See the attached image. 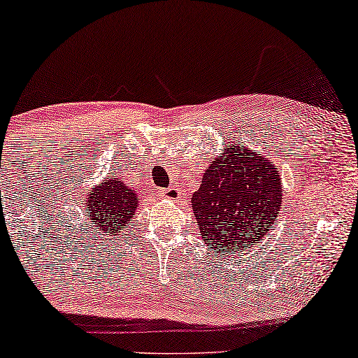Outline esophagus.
<instances>
[{
    "mask_svg": "<svg viewBox=\"0 0 358 358\" xmlns=\"http://www.w3.org/2000/svg\"><path fill=\"white\" fill-rule=\"evenodd\" d=\"M159 194H161V197L169 199V201H179V199H180V190L178 187L161 189Z\"/></svg>",
    "mask_w": 358,
    "mask_h": 358,
    "instance_id": "obj_1",
    "label": "esophagus"
}]
</instances>
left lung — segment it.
<instances>
[{
    "instance_id": "left-lung-1",
    "label": "left lung",
    "mask_w": 358,
    "mask_h": 358,
    "mask_svg": "<svg viewBox=\"0 0 358 358\" xmlns=\"http://www.w3.org/2000/svg\"><path fill=\"white\" fill-rule=\"evenodd\" d=\"M202 240L217 253L247 252L276 224L282 203L278 166L243 145L227 146L192 194Z\"/></svg>"
}]
</instances>
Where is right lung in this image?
Here are the masks:
<instances>
[{"label":"right lung","instance_id":"obj_1","mask_svg":"<svg viewBox=\"0 0 358 358\" xmlns=\"http://www.w3.org/2000/svg\"><path fill=\"white\" fill-rule=\"evenodd\" d=\"M139 201L138 190L124 185L117 174L108 176L87 194V220L96 227V234L115 240L129 229Z\"/></svg>","mask_w":358,"mask_h":358}]
</instances>
